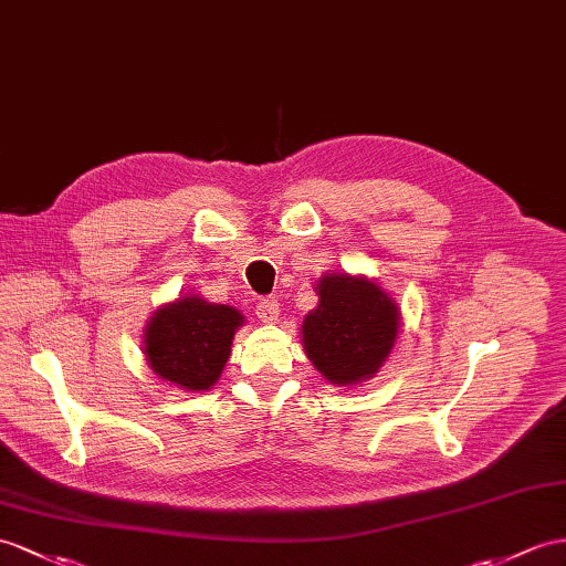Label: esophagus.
<instances>
[{"label":"esophagus","instance_id":"obj_1","mask_svg":"<svg viewBox=\"0 0 566 566\" xmlns=\"http://www.w3.org/2000/svg\"><path fill=\"white\" fill-rule=\"evenodd\" d=\"M279 314H281L279 300H275V297H264V300H259V305H256V316H259V322L273 324L275 319H279Z\"/></svg>","mask_w":566,"mask_h":566}]
</instances>
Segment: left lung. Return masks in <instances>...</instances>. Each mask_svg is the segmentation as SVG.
<instances>
[{
    "instance_id": "1",
    "label": "left lung",
    "mask_w": 566,
    "mask_h": 566,
    "mask_svg": "<svg viewBox=\"0 0 566 566\" xmlns=\"http://www.w3.org/2000/svg\"><path fill=\"white\" fill-rule=\"evenodd\" d=\"M319 305L302 322V346L336 387H353L377 375L387 360L401 312L394 297L365 275L331 273L316 285Z\"/></svg>"
}]
</instances>
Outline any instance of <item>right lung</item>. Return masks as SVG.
Instances as JSON below:
<instances>
[{"label":"right lung","mask_w":566,"mask_h":566,"mask_svg":"<svg viewBox=\"0 0 566 566\" xmlns=\"http://www.w3.org/2000/svg\"><path fill=\"white\" fill-rule=\"evenodd\" d=\"M244 316L199 295L177 297L154 312L146 324L144 353L150 369L177 389L206 391L223 371L232 338Z\"/></svg>","instance_id":"right-lung-1"}]
</instances>
